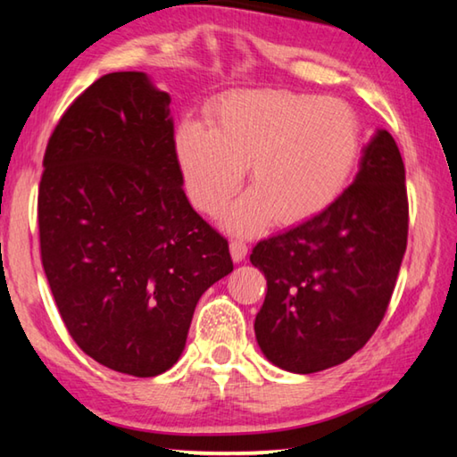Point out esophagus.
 Returning a JSON list of instances; mask_svg holds the SVG:
<instances>
[{
    "instance_id": "esophagus-1",
    "label": "esophagus",
    "mask_w": 457,
    "mask_h": 457,
    "mask_svg": "<svg viewBox=\"0 0 457 457\" xmlns=\"http://www.w3.org/2000/svg\"><path fill=\"white\" fill-rule=\"evenodd\" d=\"M229 252H231V258H234V262H242L247 253V245L244 239H231Z\"/></svg>"
}]
</instances>
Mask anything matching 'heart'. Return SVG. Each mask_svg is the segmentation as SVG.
Returning a JSON list of instances; mask_svg holds the SVG:
<instances>
[{"label": "heart", "mask_w": 457, "mask_h": 457, "mask_svg": "<svg viewBox=\"0 0 457 457\" xmlns=\"http://www.w3.org/2000/svg\"><path fill=\"white\" fill-rule=\"evenodd\" d=\"M362 129L340 98L294 92H237L207 114V130L187 122L175 154L191 204L220 215L247 179L252 191L231 207L226 226L252 234L276 221L292 226L335 204L361 157Z\"/></svg>", "instance_id": "heart-1"}]
</instances>
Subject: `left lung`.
I'll return each instance as SVG.
<instances>
[{
	"mask_svg": "<svg viewBox=\"0 0 457 457\" xmlns=\"http://www.w3.org/2000/svg\"><path fill=\"white\" fill-rule=\"evenodd\" d=\"M407 229L403 159L395 138L377 130L328 210L252 250L268 282L253 322L268 361L308 375L361 351L391 303Z\"/></svg>",
	"mask_w": 457,
	"mask_h": 457,
	"instance_id": "8db88e82",
	"label": "left lung"
}]
</instances>
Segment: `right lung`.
Returning a JSON list of instances; mask_svg holds the SVG:
<instances>
[{"instance_id": "obj_1", "label": "right lung", "mask_w": 457, "mask_h": 457, "mask_svg": "<svg viewBox=\"0 0 457 457\" xmlns=\"http://www.w3.org/2000/svg\"><path fill=\"white\" fill-rule=\"evenodd\" d=\"M167 92L112 72L62 114L37 189L40 253L74 343L119 373L181 357L197 300L234 270L183 191Z\"/></svg>"}]
</instances>
